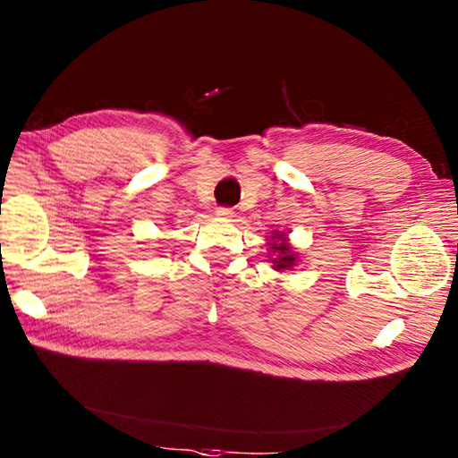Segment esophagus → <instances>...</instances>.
Segmentation results:
<instances>
[{"mask_svg":"<svg viewBox=\"0 0 458 458\" xmlns=\"http://www.w3.org/2000/svg\"><path fill=\"white\" fill-rule=\"evenodd\" d=\"M216 214L222 218H232V216H234V210L226 208V207H220V208H216Z\"/></svg>","mask_w":458,"mask_h":458,"instance_id":"obj_1","label":"esophagus"}]
</instances>
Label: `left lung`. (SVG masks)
<instances>
[{
	"mask_svg": "<svg viewBox=\"0 0 458 458\" xmlns=\"http://www.w3.org/2000/svg\"><path fill=\"white\" fill-rule=\"evenodd\" d=\"M269 248H271V251H274V258H271V264H274V269H276V271H285V269L295 267L297 256H295V251L291 250V246L287 244L285 232L276 230L274 236H271Z\"/></svg>",
	"mask_w": 458,
	"mask_h": 458,
	"instance_id": "1",
	"label": "left lung"
}]
</instances>
